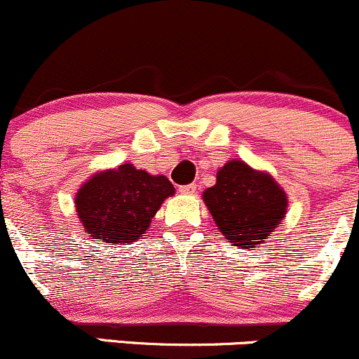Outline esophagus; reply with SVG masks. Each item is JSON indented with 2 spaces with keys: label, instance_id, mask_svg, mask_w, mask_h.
Returning <instances> with one entry per match:
<instances>
[{
  "label": "esophagus",
  "instance_id": "esophagus-1",
  "mask_svg": "<svg viewBox=\"0 0 359 359\" xmlns=\"http://www.w3.org/2000/svg\"><path fill=\"white\" fill-rule=\"evenodd\" d=\"M180 193H183V195H193L196 190V184L191 183V184H183V187L178 188Z\"/></svg>",
  "mask_w": 359,
  "mask_h": 359
}]
</instances>
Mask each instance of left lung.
Masks as SVG:
<instances>
[{"label": "left lung", "instance_id": "obj_1", "mask_svg": "<svg viewBox=\"0 0 359 359\" xmlns=\"http://www.w3.org/2000/svg\"><path fill=\"white\" fill-rule=\"evenodd\" d=\"M203 201L220 233L241 249L263 244L288 207L287 193L271 175L237 159L219 169L217 183L203 191Z\"/></svg>", "mask_w": 359, "mask_h": 359}]
</instances>
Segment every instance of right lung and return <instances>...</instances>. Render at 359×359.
<instances>
[{
  "instance_id": "right-lung-1",
  "label": "right lung",
  "mask_w": 359,
  "mask_h": 359,
  "mask_svg": "<svg viewBox=\"0 0 359 359\" xmlns=\"http://www.w3.org/2000/svg\"><path fill=\"white\" fill-rule=\"evenodd\" d=\"M175 187L166 176H152L127 163L96 172L76 193V212L91 239L103 244L135 243Z\"/></svg>"
}]
</instances>
